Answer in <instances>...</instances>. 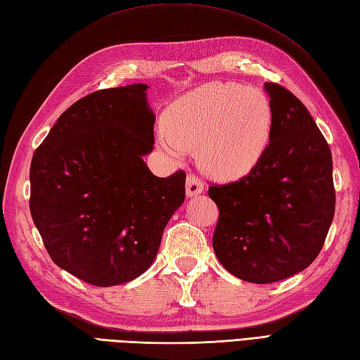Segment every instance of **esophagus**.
I'll use <instances>...</instances> for the list:
<instances>
[{
  "label": "esophagus",
  "instance_id": "obj_1",
  "mask_svg": "<svg viewBox=\"0 0 360 360\" xmlns=\"http://www.w3.org/2000/svg\"><path fill=\"white\" fill-rule=\"evenodd\" d=\"M204 191V182L200 181L196 174L190 173L187 176V196L193 198L198 196Z\"/></svg>",
  "mask_w": 360,
  "mask_h": 360
}]
</instances>
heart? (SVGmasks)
<instances>
[{
    "instance_id": "b5f03b06",
    "label": "heart",
    "mask_w": 360,
    "mask_h": 360,
    "mask_svg": "<svg viewBox=\"0 0 360 360\" xmlns=\"http://www.w3.org/2000/svg\"><path fill=\"white\" fill-rule=\"evenodd\" d=\"M273 108L256 87L208 82L178 98L164 115L161 144L173 156L198 148L202 169L219 179L245 176L270 144Z\"/></svg>"
}]
</instances>
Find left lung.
Returning a JSON list of instances; mask_svg holds the SVG:
<instances>
[{
	"instance_id": "1",
	"label": "left lung",
	"mask_w": 360,
	"mask_h": 360,
	"mask_svg": "<svg viewBox=\"0 0 360 360\" xmlns=\"http://www.w3.org/2000/svg\"><path fill=\"white\" fill-rule=\"evenodd\" d=\"M273 122L270 144L253 172L212 186L219 210L216 257L253 283L287 279L321 253L336 205L330 147L307 107L290 90L265 82Z\"/></svg>"
}]
</instances>
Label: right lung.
Wrapping results in <instances>:
<instances>
[{
	"label": "right lung",
	"mask_w": 360,
	"mask_h": 360,
	"mask_svg": "<svg viewBox=\"0 0 360 360\" xmlns=\"http://www.w3.org/2000/svg\"><path fill=\"white\" fill-rule=\"evenodd\" d=\"M147 84L94 91L70 105L32 158L30 213L60 269L96 287L133 281L155 261L186 198V173L158 178Z\"/></svg>",
	"instance_id": "obj_1"
}]
</instances>
